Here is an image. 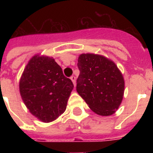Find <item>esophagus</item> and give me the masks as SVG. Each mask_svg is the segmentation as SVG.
<instances>
[{
	"label": "esophagus",
	"instance_id": "1",
	"mask_svg": "<svg viewBox=\"0 0 153 153\" xmlns=\"http://www.w3.org/2000/svg\"><path fill=\"white\" fill-rule=\"evenodd\" d=\"M71 79L72 82H73V84H74V86H75V84H76V77L74 76V75H72L71 77Z\"/></svg>",
	"mask_w": 153,
	"mask_h": 153
}]
</instances>
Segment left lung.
I'll return each instance as SVG.
<instances>
[{
  "instance_id": "obj_1",
  "label": "left lung",
  "mask_w": 153,
  "mask_h": 153,
  "mask_svg": "<svg viewBox=\"0 0 153 153\" xmlns=\"http://www.w3.org/2000/svg\"><path fill=\"white\" fill-rule=\"evenodd\" d=\"M76 90L89 107L101 116L115 113L123 99L125 81L113 61L95 54H82Z\"/></svg>"
}]
</instances>
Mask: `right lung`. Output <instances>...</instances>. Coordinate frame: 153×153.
<instances>
[{"label": "right lung", "instance_id": "obj_1", "mask_svg": "<svg viewBox=\"0 0 153 153\" xmlns=\"http://www.w3.org/2000/svg\"><path fill=\"white\" fill-rule=\"evenodd\" d=\"M20 93L30 113L43 122L55 121L67 108L74 88L51 57L34 55L24 70Z\"/></svg>", "mask_w": 153, "mask_h": 153}]
</instances>
